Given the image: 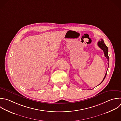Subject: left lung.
Returning <instances> with one entry per match:
<instances>
[{"label": "left lung", "mask_w": 121, "mask_h": 121, "mask_svg": "<svg viewBox=\"0 0 121 121\" xmlns=\"http://www.w3.org/2000/svg\"><path fill=\"white\" fill-rule=\"evenodd\" d=\"M97 45L98 46H99V47H100L104 52V56L106 58V59H107V61H108L107 64H108V67H109V57L108 56V47L106 46V45L104 44V42L103 41V40L102 39H101L100 41H99L98 43H97ZM107 71L106 72V73L105 74V76L103 78V80H102V81L100 83V84H99L98 85H100L102 82L104 80L106 76V74H107Z\"/></svg>", "instance_id": "8db88e82"}]
</instances>
